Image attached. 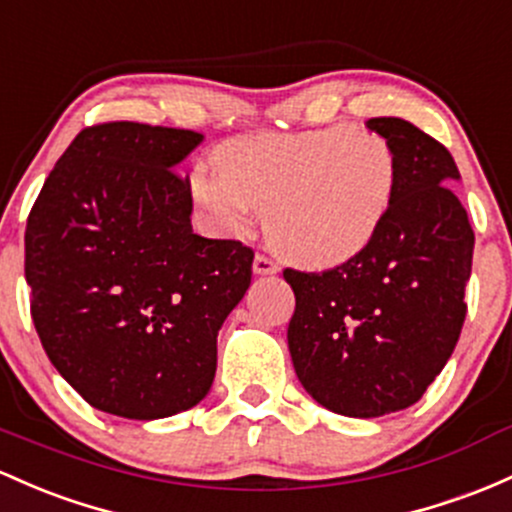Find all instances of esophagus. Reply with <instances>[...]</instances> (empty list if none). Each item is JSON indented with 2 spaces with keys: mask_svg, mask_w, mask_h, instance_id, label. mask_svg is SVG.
I'll return each instance as SVG.
<instances>
[{
  "mask_svg": "<svg viewBox=\"0 0 512 512\" xmlns=\"http://www.w3.org/2000/svg\"><path fill=\"white\" fill-rule=\"evenodd\" d=\"M252 269H255V274H274L277 272V262L272 260V257L267 255H255V262H252Z\"/></svg>",
  "mask_w": 512,
  "mask_h": 512,
  "instance_id": "34e87169",
  "label": "esophagus"
}]
</instances>
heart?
Masks as SVG:
<instances>
[{
  "label": "heart",
  "mask_w": 512,
  "mask_h": 512,
  "mask_svg": "<svg viewBox=\"0 0 512 512\" xmlns=\"http://www.w3.org/2000/svg\"><path fill=\"white\" fill-rule=\"evenodd\" d=\"M218 167H194L192 196L218 228L245 235L267 209L272 245L306 267H338L372 245L398 182L391 143L372 131L235 138Z\"/></svg>",
  "instance_id": "b5f03b06"
}]
</instances>
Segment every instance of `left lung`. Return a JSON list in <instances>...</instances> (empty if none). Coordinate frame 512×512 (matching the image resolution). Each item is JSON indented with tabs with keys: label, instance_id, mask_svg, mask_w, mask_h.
Returning <instances> with one entry per match:
<instances>
[{
	"label": "left lung",
	"instance_id": "8db88e82",
	"mask_svg": "<svg viewBox=\"0 0 512 512\" xmlns=\"http://www.w3.org/2000/svg\"><path fill=\"white\" fill-rule=\"evenodd\" d=\"M391 143L396 194L372 245L325 272L284 269L296 296L289 352L303 389L328 411L379 418L423 398L466 318L474 230L442 143L393 116L367 121Z\"/></svg>",
	"mask_w": 512,
	"mask_h": 512
}]
</instances>
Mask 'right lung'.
I'll return each instance as SVG.
<instances>
[{"label": "right lung", "mask_w": 512, "mask_h": 512, "mask_svg": "<svg viewBox=\"0 0 512 512\" xmlns=\"http://www.w3.org/2000/svg\"><path fill=\"white\" fill-rule=\"evenodd\" d=\"M204 136L111 121L77 133L26 223L31 318L89 406L157 420L196 406L216 338L255 252L192 230V184L174 172Z\"/></svg>", "instance_id": "1"}]
</instances>
